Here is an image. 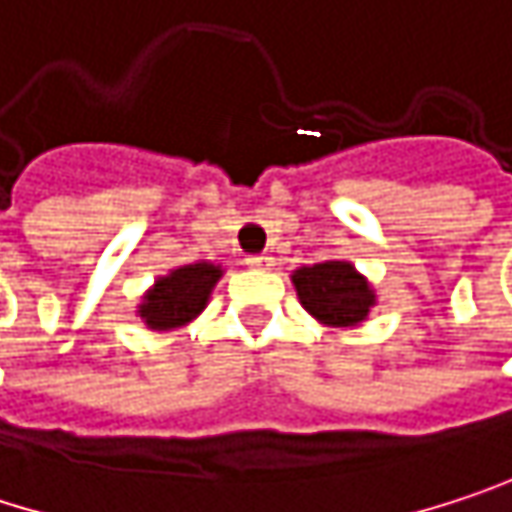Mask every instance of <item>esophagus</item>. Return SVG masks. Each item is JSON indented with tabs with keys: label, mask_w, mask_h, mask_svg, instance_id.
<instances>
[{
	"label": "esophagus",
	"mask_w": 512,
	"mask_h": 512,
	"mask_svg": "<svg viewBox=\"0 0 512 512\" xmlns=\"http://www.w3.org/2000/svg\"><path fill=\"white\" fill-rule=\"evenodd\" d=\"M246 266L249 269H257V272H263V269H272L275 266V260L269 255H252V257H246Z\"/></svg>",
	"instance_id": "obj_1"
}]
</instances>
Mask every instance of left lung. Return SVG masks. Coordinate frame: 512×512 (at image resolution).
Here are the masks:
<instances>
[{
	"label": "left lung",
	"instance_id": "1",
	"mask_svg": "<svg viewBox=\"0 0 512 512\" xmlns=\"http://www.w3.org/2000/svg\"><path fill=\"white\" fill-rule=\"evenodd\" d=\"M302 308L323 326H358L376 305V293L350 260H326L293 272Z\"/></svg>",
	"mask_w": 512,
	"mask_h": 512
}]
</instances>
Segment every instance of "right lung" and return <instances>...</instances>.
I'll list each match as a JSON object with an SVG mask.
<instances>
[{"label":"right lung","instance_id":"add662e5","mask_svg":"<svg viewBox=\"0 0 512 512\" xmlns=\"http://www.w3.org/2000/svg\"><path fill=\"white\" fill-rule=\"evenodd\" d=\"M219 278H222V266L207 260L177 266L168 275L156 278V284L145 293L139 305V317L154 332L180 329L207 308V299Z\"/></svg>","mask_w":512,"mask_h":512}]
</instances>
